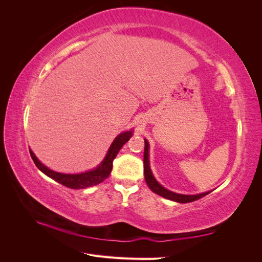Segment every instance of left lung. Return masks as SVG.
Segmentation results:
<instances>
[{
  "mask_svg": "<svg viewBox=\"0 0 262 262\" xmlns=\"http://www.w3.org/2000/svg\"><path fill=\"white\" fill-rule=\"evenodd\" d=\"M145 145H144V177H145V181L147 186L149 187V189L158 195H161L163 198H166V199L175 201V202H179V203H188V202H192L195 200H199L201 198H203L204 195L209 194L211 191L204 192V193H199V194H180V193H176L169 191L166 188H164L161 184H158V181L155 179V177L153 176V172L150 170L149 167V161H148V142L147 140H144Z\"/></svg>",
  "mask_w": 262,
  "mask_h": 262,
  "instance_id": "left-lung-1",
  "label": "left lung"
}]
</instances>
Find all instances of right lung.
<instances>
[{"mask_svg":"<svg viewBox=\"0 0 262 262\" xmlns=\"http://www.w3.org/2000/svg\"><path fill=\"white\" fill-rule=\"evenodd\" d=\"M132 133H133V130L125 131L119 134V136L114 140L112 145H110L104 161L98 165V167L89 171L81 172V173H61V172L53 171L38 160L33 150L29 149V153L31 158H33L35 165L39 168V170H41L45 173V175H47L51 179L55 180L57 182H59V184L66 186L68 188L84 189V188L96 186L109 177L110 172L113 170L114 160L116 158L117 154L119 153V150H120V148L132 137Z\"/></svg>","mask_w":262,"mask_h":262,"instance_id":"add662e5","label":"right lung"}]
</instances>
